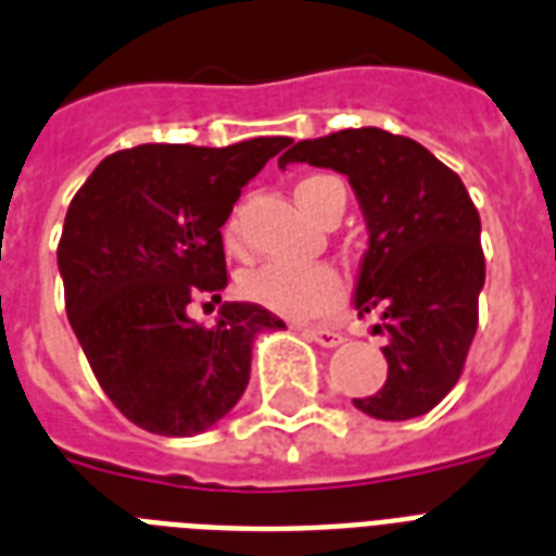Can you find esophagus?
I'll list each match as a JSON object with an SVG mask.
<instances>
[{"label":"esophagus","instance_id":"esophagus-1","mask_svg":"<svg viewBox=\"0 0 556 556\" xmlns=\"http://www.w3.org/2000/svg\"><path fill=\"white\" fill-rule=\"evenodd\" d=\"M302 333L308 337V340H314L317 345H323V349H337L342 342V333L333 331V328H323V325H314V328H302Z\"/></svg>","mask_w":556,"mask_h":556}]
</instances>
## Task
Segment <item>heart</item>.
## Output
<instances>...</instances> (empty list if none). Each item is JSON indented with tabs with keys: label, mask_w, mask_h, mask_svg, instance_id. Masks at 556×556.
Wrapping results in <instances>:
<instances>
[{
	"label": "heart",
	"mask_w": 556,
	"mask_h": 556,
	"mask_svg": "<svg viewBox=\"0 0 556 556\" xmlns=\"http://www.w3.org/2000/svg\"><path fill=\"white\" fill-rule=\"evenodd\" d=\"M337 185H340V179H333V176H308L296 185V200L317 219L325 197ZM225 248L233 254L242 251V219H239V214H233L225 225ZM239 293L248 302L263 305L279 317L311 319L323 317L340 305L342 279L331 265L265 263L239 277Z\"/></svg>",
	"instance_id": "obj_1"
}]
</instances>
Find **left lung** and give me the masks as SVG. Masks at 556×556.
Here are the masks:
<instances>
[{"mask_svg": "<svg viewBox=\"0 0 556 556\" xmlns=\"http://www.w3.org/2000/svg\"><path fill=\"white\" fill-rule=\"evenodd\" d=\"M308 162L349 176L368 228L354 308L377 314L388 377L354 405L374 419L422 417L457 386L485 286L480 214L434 153L382 128L302 139L279 168Z\"/></svg>", "mask_w": 556, "mask_h": 556, "instance_id": "left-lung-1", "label": "left lung"}]
</instances>
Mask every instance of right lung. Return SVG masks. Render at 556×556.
Instances as JSON below:
<instances>
[{
	"label": "right lung",
	"instance_id": "obj_1",
	"mask_svg": "<svg viewBox=\"0 0 556 556\" xmlns=\"http://www.w3.org/2000/svg\"><path fill=\"white\" fill-rule=\"evenodd\" d=\"M288 142L116 151L71 200L56 248L67 319L108 400L151 434L216 426L251 380L256 333L286 328L254 302H223L202 328L188 305L223 300L225 219Z\"/></svg>",
	"mask_w": 556,
	"mask_h": 556
}]
</instances>
